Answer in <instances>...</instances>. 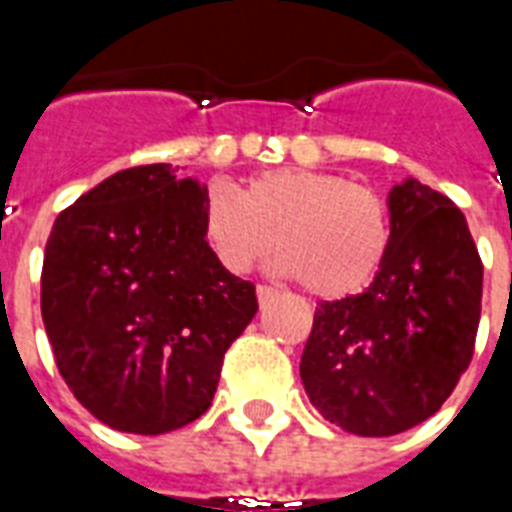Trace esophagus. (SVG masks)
<instances>
[{"instance_id": "obj_1", "label": "esophagus", "mask_w": 512, "mask_h": 512, "mask_svg": "<svg viewBox=\"0 0 512 512\" xmlns=\"http://www.w3.org/2000/svg\"><path fill=\"white\" fill-rule=\"evenodd\" d=\"M277 296V290L268 288V285H257V301H260V307H266L268 301Z\"/></svg>"}]
</instances>
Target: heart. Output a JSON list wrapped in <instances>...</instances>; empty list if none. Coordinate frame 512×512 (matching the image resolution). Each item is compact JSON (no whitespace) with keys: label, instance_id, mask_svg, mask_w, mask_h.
<instances>
[{"label":"heart","instance_id":"1","mask_svg":"<svg viewBox=\"0 0 512 512\" xmlns=\"http://www.w3.org/2000/svg\"><path fill=\"white\" fill-rule=\"evenodd\" d=\"M202 238L230 274L252 271L277 246L282 274L334 301L376 279L392 246V211L345 175L279 167L252 175L241 194L211 186Z\"/></svg>","mask_w":512,"mask_h":512}]
</instances>
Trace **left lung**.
<instances>
[{
	"label": "left lung",
	"mask_w": 512,
	"mask_h": 512,
	"mask_svg": "<svg viewBox=\"0 0 512 512\" xmlns=\"http://www.w3.org/2000/svg\"><path fill=\"white\" fill-rule=\"evenodd\" d=\"M392 246L359 296L321 301L301 381L323 417L395 436L433 417L472 362L483 263L452 200L406 178L386 197Z\"/></svg>",
	"instance_id": "left-lung-1"
}]
</instances>
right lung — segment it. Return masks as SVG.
<instances>
[{
	"mask_svg": "<svg viewBox=\"0 0 512 512\" xmlns=\"http://www.w3.org/2000/svg\"><path fill=\"white\" fill-rule=\"evenodd\" d=\"M172 164L115 172L57 216L40 312L73 397L123 433L158 436L211 406L227 348L255 318V285L202 238L197 178Z\"/></svg>",
	"mask_w": 512,
	"mask_h": 512,
	"instance_id": "right-lung-1",
	"label": "right lung"
}]
</instances>
